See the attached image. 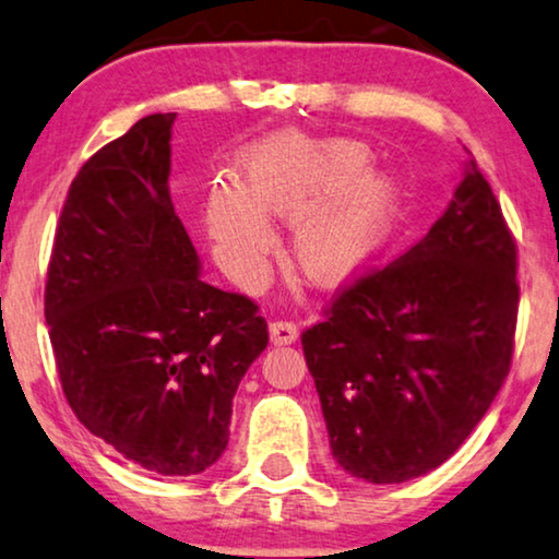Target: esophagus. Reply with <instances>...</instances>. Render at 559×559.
I'll list each match as a JSON object with an SVG mask.
<instances>
[{
	"mask_svg": "<svg viewBox=\"0 0 559 559\" xmlns=\"http://www.w3.org/2000/svg\"><path fill=\"white\" fill-rule=\"evenodd\" d=\"M297 325L293 321H272L270 323V338L274 346H287L297 342Z\"/></svg>",
	"mask_w": 559,
	"mask_h": 559,
	"instance_id": "34e87169",
	"label": "esophagus"
}]
</instances>
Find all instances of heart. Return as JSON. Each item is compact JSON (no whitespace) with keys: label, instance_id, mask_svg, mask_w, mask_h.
Here are the masks:
<instances>
[{"label":"heart","instance_id":"1","mask_svg":"<svg viewBox=\"0 0 559 559\" xmlns=\"http://www.w3.org/2000/svg\"><path fill=\"white\" fill-rule=\"evenodd\" d=\"M369 162L372 151L357 141L285 133L251 146L238 164L242 190L213 185L207 192V230L223 262L234 272H253L274 243L266 217L302 212L293 230L302 272L321 285L354 277L385 243L397 210L395 179L365 171Z\"/></svg>","mask_w":559,"mask_h":559}]
</instances>
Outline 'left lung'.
Wrapping results in <instances>:
<instances>
[{
    "label": "left lung",
    "mask_w": 559,
    "mask_h": 559,
    "mask_svg": "<svg viewBox=\"0 0 559 559\" xmlns=\"http://www.w3.org/2000/svg\"><path fill=\"white\" fill-rule=\"evenodd\" d=\"M516 241L469 158L454 200L403 257L336 289L302 331L331 454L367 483H405L462 447L509 377Z\"/></svg>",
    "instance_id": "1"
}]
</instances>
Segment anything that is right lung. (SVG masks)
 <instances>
[{"mask_svg":"<svg viewBox=\"0 0 559 559\" xmlns=\"http://www.w3.org/2000/svg\"><path fill=\"white\" fill-rule=\"evenodd\" d=\"M174 118H141L79 169L46 321L79 421L133 465L198 475L226 449L238 382L270 331L257 302L200 280L169 194Z\"/></svg>","mask_w":559,"mask_h":559,"instance_id":"right-lung-1","label":"right lung"}]
</instances>
